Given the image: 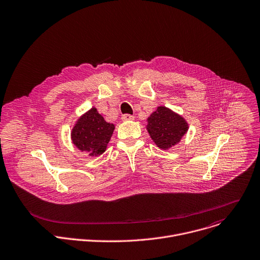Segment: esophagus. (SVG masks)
<instances>
[{"label": "esophagus", "instance_id": "34e87169", "mask_svg": "<svg viewBox=\"0 0 260 260\" xmlns=\"http://www.w3.org/2000/svg\"><path fill=\"white\" fill-rule=\"evenodd\" d=\"M134 116L133 115H131V114H123L122 116H121V119L123 120V121H128V120H134Z\"/></svg>", "mask_w": 260, "mask_h": 260}]
</instances>
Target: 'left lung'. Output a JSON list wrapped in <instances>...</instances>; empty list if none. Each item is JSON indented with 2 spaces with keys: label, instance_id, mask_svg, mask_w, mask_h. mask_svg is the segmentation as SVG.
Here are the masks:
<instances>
[{
  "label": "left lung",
  "instance_id": "obj_1",
  "mask_svg": "<svg viewBox=\"0 0 260 260\" xmlns=\"http://www.w3.org/2000/svg\"><path fill=\"white\" fill-rule=\"evenodd\" d=\"M147 120V129L151 139L163 150L180 143L189 128L187 121L181 115L164 106H159Z\"/></svg>",
  "mask_w": 260,
  "mask_h": 260
}]
</instances>
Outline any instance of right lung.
<instances>
[{
	"mask_svg": "<svg viewBox=\"0 0 260 260\" xmlns=\"http://www.w3.org/2000/svg\"><path fill=\"white\" fill-rule=\"evenodd\" d=\"M114 131V124L106 122L104 117L93 107L75 123L71 132L72 143L80 151L98 156L105 152Z\"/></svg>",
	"mask_w": 260,
	"mask_h": 260,
	"instance_id": "add662e5",
	"label": "right lung"
}]
</instances>
